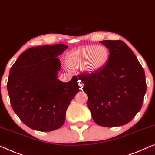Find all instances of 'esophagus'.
<instances>
[{"instance_id":"1","label":"esophagus","mask_w":155,"mask_h":155,"mask_svg":"<svg viewBox=\"0 0 155 155\" xmlns=\"http://www.w3.org/2000/svg\"><path fill=\"white\" fill-rule=\"evenodd\" d=\"M78 85H79L80 89H82L83 86H84V83H83L81 80H79V82H78Z\"/></svg>"}]
</instances>
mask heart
I'll use <instances>...</instances> for the list:
<instances>
[{
	"instance_id": "heart-1",
	"label": "heart",
	"mask_w": 155,
	"mask_h": 155,
	"mask_svg": "<svg viewBox=\"0 0 155 155\" xmlns=\"http://www.w3.org/2000/svg\"><path fill=\"white\" fill-rule=\"evenodd\" d=\"M109 52L104 46L89 45L71 51L66 57V64L71 69L83 68L89 73L101 70L107 63Z\"/></svg>"
}]
</instances>
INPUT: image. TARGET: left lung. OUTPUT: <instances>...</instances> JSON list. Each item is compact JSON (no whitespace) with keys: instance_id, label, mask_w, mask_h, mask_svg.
I'll return each mask as SVG.
<instances>
[{"instance_id":"1","label":"left lung","mask_w":155,"mask_h":155,"mask_svg":"<svg viewBox=\"0 0 155 155\" xmlns=\"http://www.w3.org/2000/svg\"><path fill=\"white\" fill-rule=\"evenodd\" d=\"M109 51L107 63L96 72H83L79 80L88 96V107L97 125L116 127L130 122L141 109L146 82L137 57L120 40L101 41Z\"/></svg>"}]
</instances>
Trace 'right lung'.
<instances>
[{"mask_svg": "<svg viewBox=\"0 0 155 155\" xmlns=\"http://www.w3.org/2000/svg\"><path fill=\"white\" fill-rule=\"evenodd\" d=\"M66 44L33 47L18 57L9 71L7 84L14 112L28 127L41 132L64 125L71 101L79 92L78 79H58L61 63L57 58Z\"/></svg>", "mask_w": 155, "mask_h": 155, "instance_id": "add662e5", "label": "right lung"}]
</instances>
